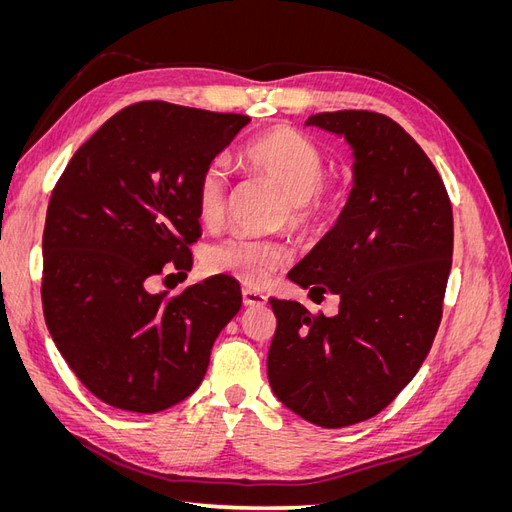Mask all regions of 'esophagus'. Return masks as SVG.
Returning a JSON list of instances; mask_svg holds the SVG:
<instances>
[{
	"label": "esophagus",
	"mask_w": 512,
	"mask_h": 512,
	"mask_svg": "<svg viewBox=\"0 0 512 512\" xmlns=\"http://www.w3.org/2000/svg\"><path fill=\"white\" fill-rule=\"evenodd\" d=\"M241 294H243V303L250 305V307H258V305H265L267 303L265 294L254 290V288H243Z\"/></svg>",
	"instance_id": "obj_1"
}]
</instances>
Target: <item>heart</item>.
<instances>
[{
	"instance_id": "heart-1",
	"label": "heart",
	"mask_w": 512,
	"mask_h": 512,
	"mask_svg": "<svg viewBox=\"0 0 512 512\" xmlns=\"http://www.w3.org/2000/svg\"><path fill=\"white\" fill-rule=\"evenodd\" d=\"M241 164L250 173L271 181L286 196L282 224L297 235H316L327 228L344 205V190L335 179L324 177L327 160L322 149L290 126H273L252 136L241 151ZM228 170L211 160L194 183V209L205 226H215L224 215ZM288 247L277 239L230 235L205 250L207 271L230 275L247 286H262L275 271L288 265Z\"/></svg>"
}]
</instances>
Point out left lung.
Listing matches in <instances>:
<instances>
[{"instance_id":"8db88e82","label":"left lung","mask_w":512,"mask_h":512,"mask_svg":"<svg viewBox=\"0 0 512 512\" xmlns=\"http://www.w3.org/2000/svg\"><path fill=\"white\" fill-rule=\"evenodd\" d=\"M354 147V188L335 228L290 280L333 292L339 314L269 299L277 327L271 389L292 412L339 429L382 412L416 376L442 320L453 265V207L414 138L374 111L307 119Z\"/></svg>"}]
</instances>
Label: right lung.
Wrapping results in <instances>:
<instances>
[{"instance_id": "add662e5", "label": "right lung", "mask_w": 512, "mask_h": 512, "mask_svg": "<svg viewBox=\"0 0 512 512\" xmlns=\"http://www.w3.org/2000/svg\"><path fill=\"white\" fill-rule=\"evenodd\" d=\"M250 123L162 100L121 108L57 179L42 235V309L70 369L104 404L160 412L203 382L241 309L235 277L151 294L192 269L194 183Z\"/></svg>"}]
</instances>
